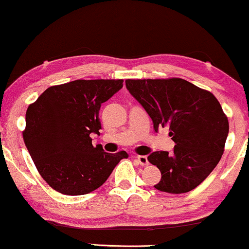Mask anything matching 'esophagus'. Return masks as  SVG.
<instances>
[{
	"mask_svg": "<svg viewBox=\"0 0 249 249\" xmlns=\"http://www.w3.org/2000/svg\"><path fill=\"white\" fill-rule=\"evenodd\" d=\"M137 160H138V163L142 165V166H147L148 165V158L147 156H142V155H140V156H137Z\"/></svg>",
	"mask_w": 249,
	"mask_h": 249,
	"instance_id": "obj_1",
	"label": "esophagus"
}]
</instances>
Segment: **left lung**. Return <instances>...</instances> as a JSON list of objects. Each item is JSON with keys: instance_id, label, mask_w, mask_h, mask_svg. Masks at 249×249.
Masks as SVG:
<instances>
[{"instance_id": "1", "label": "left lung", "mask_w": 249, "mask_h": 249, "mask_svg": "<svg viewBox=\"0 0 249 249\" xmlns=\"http://www.w3.org/2000/svg\"><path fill=\"white\" fill-rule=\"evenodd\" d=\"M128 91L149 114L155 131L169 128L174 151H154L148 156L161 178L155 189L186 193L213 171L225 150L228 118L217 98L183 78L127 80Z\"/></svg>"}]
</instances>
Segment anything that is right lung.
Returning <instances> with one entry per match:
<instances>
[{
	"mask_svg": "<svg viewBox=\"0 0 249 249\" xmlns=\"http://www.w3.org/2000/svg\"><path fill=\"white\" fill-rule=\"evenodd\" d=\"M124 80H76L50 86L28 107L23 140L47 184L66 196H82L107 181L124 150L109 154L92 145L100 133L101 104Z\"/></svg>",
	"mask_w": 249,
	"mask_h": 249,
	"instance_id": "1",
	"label": "right lung"
}]
</instances>
